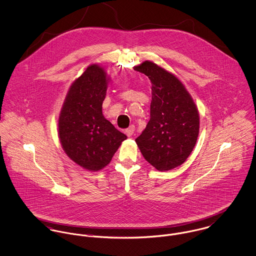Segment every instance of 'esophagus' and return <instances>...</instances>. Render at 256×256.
Listing matches in <instances>:
<instances>
[{
  "instance_id": "obj_1",
  "label": "esophagus",
  "mask_w": 256,
  "mask_h": 256,
  "mask_svg": "<svg viewBox=\"0 0 256 256\" xmlns=\"http://www.w3.org/2000/svg\"><path fill=\"white\" fill-rule=\"evenodd\" d=\"M134 131H135V126H134V125H131L129 128H127V129L125 130V132H126V134H127L128 137L132 136L133 133H134Z\"/></svg>"
}]
</instances>
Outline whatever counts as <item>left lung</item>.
<instances>
[{"label":"left lung","mask_w":256,"mask_h":256,"mask_svg":"<svg viewBox=\"0 0 256 256\" xmlns=\"http://www.w3.org/2000/svg\"><path fill=\"white\" fill-rule=\"evenodd\" d=\"M134 70L152 82L150 118L135 140L143 156L160 172L182 166L193 150L200 118L193 98L174 74L145 61Z\"/></svg>","instance_id":"left-lung-1"}]
</instances>
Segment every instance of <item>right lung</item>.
Instances as JSON below:
<instances>
[{"label":"right lung","instance_id":"obj_1","mask_svg":"<svg viewBox=\"0 0 256 256\" xmlns=\"http://www.w3.org/2000/svg\"><path fill=\"white\" fill-rule=\"evenodd\" d=\"M110 80L104 67L90 65L71 84L59 115L58 135L64 152L90 172L106 168L127 139L102 114Z\"/></svg>","mask_w":256,"mask_h":256}]
</instances>
